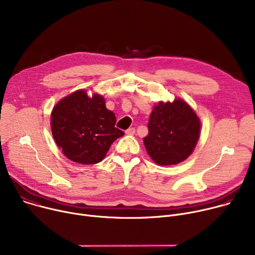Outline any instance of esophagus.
Here are the masks:
<instances>
[{
    "label": "esophagus",
    "mask_w": 255,
    "mask_h": 255,
    "mask_svg": "<svg viewBox=\"0 0 255 255\" xmlns=\"http://www.w3.org/2000/svg\"><path fill=\"white\" fill-rule=\"evenodd\" d=\"M135 131H136L135 128L132 127V128H129L128 130H126V133H127L128 135H133V134H135Z\"/></svg>",
    "instance_id": "obj_1"
}]
</instances>
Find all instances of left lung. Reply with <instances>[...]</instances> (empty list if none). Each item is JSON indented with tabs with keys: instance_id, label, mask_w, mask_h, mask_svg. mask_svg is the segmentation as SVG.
<instances>
[{
	"instance_id": "left-lung-1",
	"label": "left lung",
	"mask_w": 255,
	"mask_h": 255,
	"mask_svg": "<svg viewBox=\"0 0 255 255\" xmlns=\"http://www.w3.org/2000/svg\"><path fill=\"white\" fill-rule=\"evenodd\" d=\"M148 135L143 138L147 153L159 166L181 163L193 151L200 122L194 111L182 100L159 103L151 112Z\"/></svg>"
}]
</instances>
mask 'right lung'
I'll return each mask as SVG.
<instances>
[{"label": "right lung", "mask_w": 255, "mask_h": 255, "mask_svg": "<svg viewBox=\"0 0 255 255\" xmlns=\"http://www.w3.org/2000/svg\"><path fill=\"white\" fill-rule=\"evenodd\" d=\"M116 116L106 108L99 95L88 98L77 90L54 108L51 127L54 139L63 153L83 165L103 160L111 144L124 132L116 128Z\"/></svg>", "instance_id": "add662e5"}]
</instances>
